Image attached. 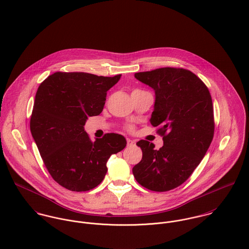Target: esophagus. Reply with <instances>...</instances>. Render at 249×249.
<instances>
[{
	"mask_svg": "<svg viewBox=\"0 0 249 249\" xmlns=\"http://www.w3.org/2000/svg\"><path fill=\"white\" fill-rule=\"evenodd\" d=\"M127 143H128V145L135 144V141H134V140H131V139H127Z\"/></svg>",
	"mask_w": 249,
	"mask_h": 249,
	"instance_id": "34e87169",
	"label": "esophagus"
}]
</instances>
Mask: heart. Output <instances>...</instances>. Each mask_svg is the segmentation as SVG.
<instances>
[{"instance_id": "b5f03b06", "label": "heart", "mask_w": 249, "mask_h": 249, "mask_svg": "<svg viewBox=\"0 0 249 249\" xmlns=\"http://www.w3.org/2000/svg\"><path fill=\"white\" fill-rule=\"evenodd\" d=\"M129 130H133V127H129Z\"/></svg>"}]
</instances>
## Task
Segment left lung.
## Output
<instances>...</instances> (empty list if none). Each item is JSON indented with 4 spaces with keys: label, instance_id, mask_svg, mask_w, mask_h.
<instances>
[{
    "label": "left lung",
    "instance_id": "8db88e82",
    "mask_svg": "<svg viewBox=\"0 0 249 249\" xmlns=\"http://www.w3.org/2000/svg\"><path fill=\"white\" fill-rule=\"evenodd\" d=\"M154 90L150 123L163 136V146L141 140L142 160L134 166L137 182L153 192L173 190L193 174L214 136L212 99L204 83L192 71L163 67L135 73Z\"/></svg>",
    "mask_w": 249,
    "mask_h": 249
}]
</instances>
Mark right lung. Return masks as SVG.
I'll use <instances>...</instances> for the list:
<instances>
[{
    "label": "right lung",
    "instance_id": "obj_1",
    "mask_svg": "<svg viewBox=\"0 0 249 249\" xmlns=\"http://www.w3.org/2000/svg\"><path fill=\"white\" fill-rule=\"evenodd\" d=\"M85 72H55L41 83L35 97L30 130L46 168L61 187L86 192L102 183L111 154L126 146L118 134L91 141L84 126L99 115L107 92L119 81Z\"/></svg>",
    "mask_w": 249,
    "mask_h": 249
}]
</instances>
